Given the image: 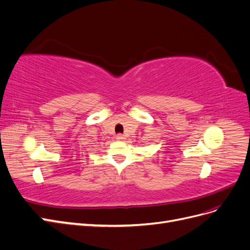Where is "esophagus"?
<instances>
[{
    "mask_svg": "<svg viewBox=\"0 0 250 250\" xmlns=\"http://www.w3.org/2000/svg\"><path fill=\"white\" fill-rule=\"evenodd\" d=\"M118 141H123V140H125V137L123 134H117V138H116Z\"/></svg>",
    "mask_w": 250,
    "mask_h": 250,
    "instance_id": "1",
    "label": "esophagus"
}]
</instances>
